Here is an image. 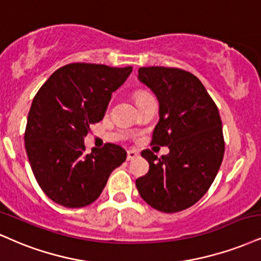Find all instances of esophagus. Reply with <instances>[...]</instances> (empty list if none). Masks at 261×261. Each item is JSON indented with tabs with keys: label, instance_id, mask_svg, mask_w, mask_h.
<instances>
[{
	"label": "esophagus",
	"instance_id": "esophagus-1",
	"mask_svg": "<svg viewBox=\"0 0 261 261\" xmlns=\"http://www.w3.org/2000/svg\"><path fill=\"white\" fill-rule=\"evenodd\" d=\"M137 156H139V152H136V150H127V161H133Z\"/></svg>",
	"mask_w": 261,
	"mask_h": 261
}]
</instances>
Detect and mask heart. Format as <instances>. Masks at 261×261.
<instances>
[{"label":"heart","mask_w":261,"mask_h":261,"mask_svg":"<svg viewBox=\"0 0 261 261\" xmlns=\"http://www.w3.org/2000/svg\"><path fill=\"white\" fill-rule=\"evenodd\" d=\"M143 96H147V95H146V93H143V92H136V95H135V98H136V100H137Z\"/></svg>","instance_id":"heart-1"}]
</instances>
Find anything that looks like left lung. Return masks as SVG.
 I'll list each match as a JSON object with an SVG mask.
<instances>
[{"label": "left lung", "instance_id": "obj_1", "mask_svg": "<svg viewBox=\"0 0 261 261\" xmlns=\"http://www.w3.org/2000/svg\"><path fill=\"white\" fill-rule=\"evenodd\" d=\"M139 80L159 103V121L152 143L168 146L158 158L141 153L149 171L136 187L147 204L159 212L176 213L202 198L218 174L225 152L219 109L197 76L177 68L139 69Z\"/></svg>", "mask_w": 261, "mask_h": 261}]
</instances>
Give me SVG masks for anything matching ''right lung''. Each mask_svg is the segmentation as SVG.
<instances>
[{"mask_svg": "<svg viewBox=\"0 0 261 261\" xmlns=\"http://www.w3.org/2000/svg\"><path fill=\"white\" fill-rule=\"evenodd\" d=\"M133 67L71 63L57 69L36 93L24 141L37 184L53 202L67 208L98 198L109 175L126 161V150L107 143L85 153L90 125L105 117L112 93Z\"/></svg>", "mask_w": 261, "mask_h": 261, "instance_id": "1", "label": "right lung"}]
</instances>
